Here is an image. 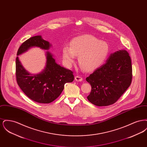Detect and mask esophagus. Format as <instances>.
I'll return each mask as SVG.
<instances>
[{"instance_id":"34e87169","label":"esophagus","mask_w":147,"mask_h":147,"mask_svg":"<svg viewBox=\"0 0 147 147\" xmlns=\"http://www.w3.org/2000/svg\"><path fill=\"white\" fill-rule=\"evenodd\" d=\"M75 79L77 82H82L83 80V78L79 76H77L75 77Z\"/></svg>"}]
</instances>
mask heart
Segmentation results:
<instances>
[{"label": "heart", "instance_id": "1", "mask_svg": "<svg viewBox=\"0 0 147 147\" xmlns=\"http://www.w3.org/2000/svg\"><path fill=\"white\" fill-rule=\"evenodd\" d=\"M109 52L108 44L100 41L94 36L83 35L75 38L70 43V47L64 46L63 59L67 65L74 62L76 56H79L80 67L85 71L94 70L104 61Z\"/></svg>", "mask_w": 147, "mask_h": 147}]
</instances>
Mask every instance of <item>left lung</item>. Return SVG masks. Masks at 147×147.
Returning <instances> with one entry per match:
<instances>
[{
    "mask_svg": "<svg viewBox=\"0 0 147 147\" xmlns=\"http://www.w3.org/2000/svg\"><path fill=\"white\" fill-rule=\"evenodd\" d=\"M132 79L130 56L125 50L117 51L110 56L106 63L86 78L91 86L87 98L98 106L113 104L130 86Z\"/></svg>",
    "mask_w": 147,
    "mask_h": 147,
    "instance_id": "1",
    "label": "left lung"
}]
</instances>
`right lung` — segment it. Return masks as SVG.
<instances>
[{"instance_id": "1", "label": "right lung", "mask_w": 147, "mask_h": 147, "mask_svg": "<svg viewBox=\"0 0 147 147\" xmlns=\"http://www.w3.org/2000/svg\"><path fill=\"white\" fill-rule=\"evenodd\" d=\"M35 46L49 49L51 45L49 42L43 40L41 36H35L21 44L17 56ZM46 58L45 69L41 73L34 75L25 69L18 57L16 58V79L18 85L30 99L42 104H49L55 100L62 93L64 84L74 80L71 70L57 64L49 52L47 53Z\"/></svg>"}]
</instances>
